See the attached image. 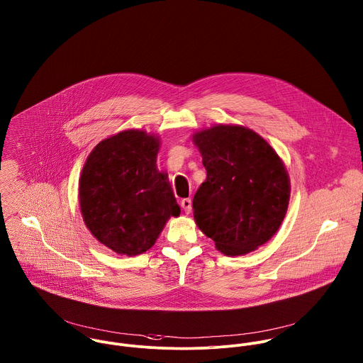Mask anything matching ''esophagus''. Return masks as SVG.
Listing matches in <instances>:
<instances>
[{"instance_id": "esophagus-1", "label": "esophagus", "mask_w": 363, "mask_h": 363, "mask_svg": "<svg viewBox=\"0 0 363 363\" xmlns=\"http://www.w3.org/2000/svg\"><path fill=\"white\" fill-rule=\"evenodd\" d=\"M181 208H182V211H184L186 215H189L191 211H192V202H191V199H182V201H181Z\"/></svg>"}]
</instances>
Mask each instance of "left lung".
<instances>
[{"mask_svg":"<svg viewBox=\"0 0 363 363\" xmlns=\"http://www.w3.org/2000/svg\"><path fill=\"white\" fill-rule=\"evenodd\" d=\"M206 181L194 196L202 233L228 257L245 255L268 242L286 216L288 169L275 148L252 129L213 125L192 135Z\"/></svg>","mask_w":363,"mask_h":363,"instance_id":"left-lung-1","label":"left lung"}]
</instances>
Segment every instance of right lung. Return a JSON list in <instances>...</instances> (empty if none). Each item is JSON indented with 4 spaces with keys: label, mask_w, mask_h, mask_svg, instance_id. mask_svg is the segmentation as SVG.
<instances>
[{
    "label": "right lung",
    "mask_w": 363,
    "mask_h": 363,
    "mask_svg": "<svg viewBox=\"0 0 363 363\" xmlns=\"http://www.w3.org/2000/svg\"><path fill=\"white\" fill-rule=\"evenodd\" d=\"M160 136L140 129L104 139L86 157L78 202L91 234L119 255L150 250L169 218H178L167 172L157 168Z\"/></svg>",
    "instance_id": "add662e5"
}]
</instances>
